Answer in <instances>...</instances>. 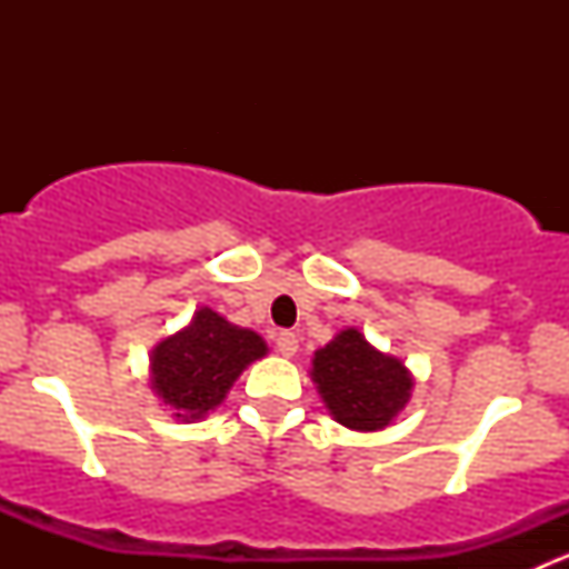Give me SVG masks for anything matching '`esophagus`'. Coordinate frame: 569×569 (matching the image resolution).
Here are the masks:
<instances>
[{
  "mask_svg": "<svg viewBox=\"0 0 569 569\" xmlns=\"http://www.w3.org/2000/svg\"><path fill=\"white\" fill-rule=\"evenodd\" d=\"M274 347H278V352L283 355V358H291V355L297 352V347H300V341H297L295 332L280 330V332H274Z\"/></svg>",
  "mask_w": 569,
  "mask_h": 569,
  "instance_id": "34e87169",
  "label": "esophagus"
}]
</instances>
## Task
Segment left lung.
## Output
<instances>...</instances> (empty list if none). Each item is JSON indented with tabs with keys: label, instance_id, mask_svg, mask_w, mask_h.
I'll use <instances>...</instances> for the list:
<instances>
[{
	"label": "left lung",
	"instance_id": "8db88e82",
	"mask_svg": "<svg viewBox=\"0 0 569 569\" xmlns=\"http://www.w3.org/2000/svg\"><path fill=\"white\" fill-rule=\"evenodd\" d=\"M313 382L338 423L358 432H377L405 410L412 377L399 358L371 347L349 327L313 355Z\"/></svg>",
	"mask_w": 569,
	"mask_h": 569
}]
</instances>
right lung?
<instances>
[{
  "label": "right lung",
  "mask_w": 569,
  "mask_h": 569,
  "mask_svg": "<svg viewBox=\"0 0 569 569\" xmlns=\"http://www.w3.org/2000/svg\"><path fill=\"white\" fill-rule=\"evenodd\" d=\"M263 355L267 343L258 332L231 325L211 308H200L183 330L159 341L151 352V388L173 407L176 418L200 421Z\"/></svg>",
  "instance_id": "obj_1"
}]
</instances>
